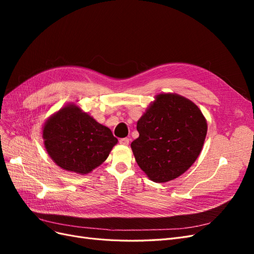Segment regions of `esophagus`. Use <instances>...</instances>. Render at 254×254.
I'll use <instances>...</instances> for the list:
<instances>
[{"instance_id": "obj_1", "label": "esophagus", "mask_w": 254, "mask_h": 254, "mask_svg": "<svg viewBox=\"0 0 254 254\" xmlns=\"http://www.w3.org/2000/svg\"><path fill=\"white\" fill-rule=\"evenodd\" d=\"M119 142L122 145H128L129 144V139H127V137H123V139L119 140Z\"/></svg>"}]
</instances>
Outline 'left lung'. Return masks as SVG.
<instances>
[{
  "label": "left lung",
  "mask_w": 254,
  "mask_h": 254,
  "mask_svg": "<svg viewBox=\"0 0 254 254\" xmlns=\"http://www.w3.org/2000/svg\"><path fill=\"white\" fill-rule=\"evenodd\" d=\"M136 129L140 135L131 143L136 163L150 180L163 183L193 165L202 149L207 125L190 99L162 93L137 121Z\"/></svg>",
  "instance_id": "1"
}]
</instances>
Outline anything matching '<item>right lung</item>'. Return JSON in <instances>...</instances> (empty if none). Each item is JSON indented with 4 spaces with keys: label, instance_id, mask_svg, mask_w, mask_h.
<instances>
[{
    "label": "right lung",
    "instance_id": "add662e5",
    "mask_svg": "<svg viewBox=\"0 0 254 254\" xmlns=\"http://www.w3.org/2000/svg\"><path fill=\"white\" fill-rule=\"evenodd\" d=\"M42 137L54 162L80 175L101 165L118 143L108 127L74 104L64 106L45 122Z\"/></svg>",
    "mask_w": 254,
    "mask_h": 254
}]
</instances>
